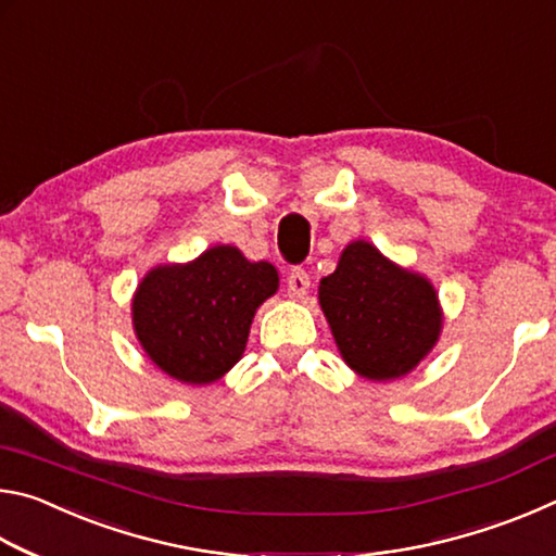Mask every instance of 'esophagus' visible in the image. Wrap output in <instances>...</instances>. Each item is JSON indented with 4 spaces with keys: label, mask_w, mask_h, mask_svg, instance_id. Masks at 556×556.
Instances as JSON below:
<instances>
[{
    "label": "esophagus",
    "mask_w": 556,
    "mask_h": 556,
    "mask_svg": "<svg viewBox=\"0 0 556 556\" xmlns=\"http://www.w3.org/2000/svg\"><path fill=\"white\" fill-rule=\"evenodd\" d=\"M308 287H312V279L301 267L291 269L289 277H287V294L289 299H304L308 294Z\"/></svg>",
    "instance_id": "1"
}]
</instances>
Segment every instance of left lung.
<instances>
[{
	"label": "left lung",
	"instance_id": "obj_1",
	"mask_svg": "<svg viewBox=\"0 0 556 556\" xmlns=\"http://www.w3.org/2000/svg\"><path fill=\"white\" fill-rule=\"evenodd\" d=\"M318 304L348 368L378 382L417 368L444 326L431 281L365 240L341 252L333 275L321 279Z\"/></svg>",
	"mask_w": 556,
	"mask_h": 556
}]
</instances>
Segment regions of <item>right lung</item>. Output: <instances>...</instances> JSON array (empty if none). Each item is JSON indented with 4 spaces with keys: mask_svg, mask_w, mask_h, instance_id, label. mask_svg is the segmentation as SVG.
Instances as JSON below:
<instances>
[{
    "mask_svg": "<svg viewBox=\"0 0 556 556\" xmlns=\"http://www.w3.org/2000/svg\"><path fill=\"white\" fill-rule=\"evenodd\" d=\"M277 289L275 265L215 244L186 265L149 269L131 299V324L168 378L211 384L240 361L255 312Z\"/></svg>",
    "mask_w": 556,
    "mask_h": 556,
    "instance_id": "add662e5",
    "label": "right lung"
}]
</instances>
